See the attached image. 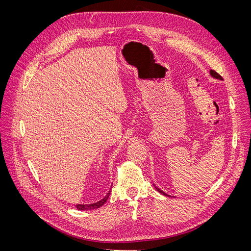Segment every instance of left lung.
I'll return each mask as SVG.
<instances>
[{
  "mask_svg": "<svg viewBox=\"0 0 251 251\" xmlns=\"http://www.w3.org/2000/svg\"><path fill=\"white\" fill-rule=\"evenodd\" d=\"M210 74H211V76H212V77H214V78H216V79H219V80H223V78H222V77H221V76H220V75H219V74H218V73H217V72H215V71H214V70H211V71H210ZM156 190H157V191H158V192H160V193H161V194H163V195H165V196H168V197H171V196H170V195H168V194H166V193H165V192H163V191H162V190H160V189H159V188H157V187H156Z\"/></svg>",
  "mask_w": 251,
  "mask_h": 251,
  "instance_id": "obj_1",
  "label": "left lung"
}]
</instances>
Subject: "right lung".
Segmentation results:
<instances>
[{
  "label": "right lung",
  "instance_id": "add662e5",
  "mask_svg": "<svg viewBox=\"0 0 251 251\" xmlns=\"http://www.w3.org/2000/svg\"><path fill=\"white\" fill-rule=\"evenodd\" d=\"M109 194H110V191L109 193L100 201L96 202V203H93V204H77L76 205V208L78 210H91V209H97L99 207H101L102 205L107 201L108 197H109Z\"/></svg>",
  "mask_w": 251,
  "mask_h": 251
}]
</instances>
